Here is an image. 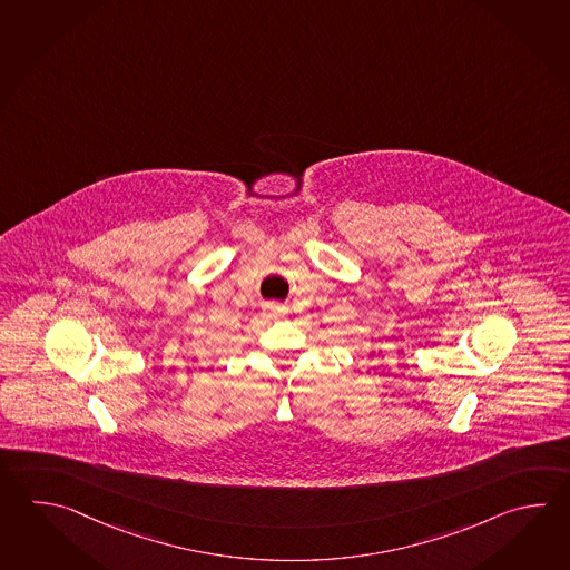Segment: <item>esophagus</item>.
<instances>
[{
  "label": "esophagus",
  "mask_w": 570,
  "mask_h": 570,
  "mask_svg": "<svg viewBox=\"0 0 570 570\" xmlns=\"http://www.w3.org/2000/svg\"><path fill=\"white\" fill-rule=\"evenodd\" d=\"M267 311H269L272 314H278L279 306H276V304H269V306H267Z\"/></svg>",
  "instance_id": "esophagus-1"
}]
</instances>
